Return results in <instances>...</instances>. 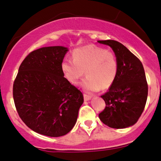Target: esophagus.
Segmentation results:
<instances>
[{
  "label": "esophagus",
  "instance_id": "1",
  "mask_svg": "<svg viewBox=\"0 0 161 161\" xmlns=\"http://www.w3.org/2000/svg\"><path fill=\"white\" fill-rule=\"evenodd\" d=\"M83 97H84V100L85 101H89L92 99V97L89 96V95H87V94H84Z\"/></svg>",
  "mask_w": 161,
  "mask_h": 161
}]
</instances>
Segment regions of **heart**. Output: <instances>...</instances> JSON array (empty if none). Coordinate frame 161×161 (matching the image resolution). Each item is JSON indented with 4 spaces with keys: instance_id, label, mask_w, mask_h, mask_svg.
Returning a JSON list of instances; mask_svg holds the SVG:
<instances>
[{
    "instance_id": "1",
    "label": "heart",
    "mask_w": 161,
    "mask_h": 161,
    "mask_svg": "<svg viewBox=\"0 0 161 161\" xmlns=\"http://www.w3.org/2000/svg\"><path fill=\"white\" fill-rule=\"evenodd\" d=\"M61 71L72 84H76L87 75L80 86L88 93L108 89L113 85L118 72V61L113 52L94 45L78 48L72 53V60H64Z\"/></svg>"
}]
</instances>
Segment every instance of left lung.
<instances>
[{"mask_svg":"<svg viewBox=\"0 0 161 161\" xmlns=\"http://www.w3.org/2000/svg\"><path fill=\"white\" fill-rule=\"evenodd\" d=\"M110 46L118 61V72L113 85L101 96L105 108L100 119L112 128L122 129L135 125L144 111L148 94L146 75L141 61L115 40H100Z\"/></svg>","mask_w":161,"mask_h":161,"instance_id":"obj_1","label":"left lung"}]
</instances>
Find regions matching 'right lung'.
Wrapping results in <instances>:
<instances>
[{"mask_svg": "<svg viewBox=\"0 0 161 161\" xmlns=\"http://www.w3.org/2000/svg\"><path fill=\"white\" fill-rule=\"evenodd\" d=\"M68 48L52 46L30 53L13 85L15 107L32 130L50 137L67 134L83 103L82 92L64 75L61 64Z\"/></svg>", "mask_w": 161, "mask_h": 161, "instance_id": "right-lung-1", "label": "right lung"}]
</instances>
